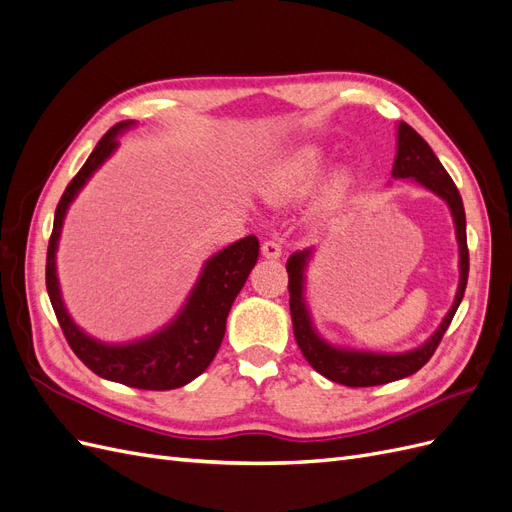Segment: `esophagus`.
Masks as SVG:
<instances>
[{"mask_svg":"<svg viewBox=\"0 0 512 512\" xmlns=\"http://www.w3.org/2000/svg\"><path fill=\"white\" fill-rule=\"evenodd\" d=\"M262 256L265 258H271V260H277L282 256V245H280V241H275V239H267L265 243H262Z\"/></svg>","mask_w":512,"mask_h":512,"instance_id":"34e87169","label":"esophagus"}]
</instances>
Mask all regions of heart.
Segmentation results:
<instances>
[{
  "label": "heart",
  "mask_w": 512,
  "mask_h": 512,
  "mask_svg": "<svg viewBox=\"0 0 512 512\" xmlns=\"http://www.w3.org/2000/svg\"><path fill=\"white\" fill-rule=\"evenodd\" d=\"M324 151L318 147H301L284 160H280L273 168L271 175V190L277 196H303L314 188L318 177L324 168ZM348 177L344 173L335 175L324 192V203L335 205L342 194L346 192Z\"/></svg>",
  "instance_id": "heart-1"
}]
</instances>
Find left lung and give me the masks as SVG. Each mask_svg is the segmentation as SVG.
<instances>
[{"mask_svg":"<svg viewBox=\"0 0 512 512\" xmlns=\"http://www.w3.org/2000/svg\"><path fill=\"white\" fill-rule=\"evenodd\" d=\"M393 177L395 179H414L433 194L444 198L448 207H451L453 220H455V232L459 241V288L457 297L451 307V312L442 320L440 329L433 333L427 342L410 352L404 354H371V352H354V350H339L329 346L327 342L316 335L312 320H309L307 307L303 301V282H305V267L309 260V250L292 254L286 262L288 271V292H290V316H292V331L294 339L307 359L318 374L329 378L333 382H339L344 386H378L393 380L408 378L416 374L431 356L436 352L438 344L451 324L457 307L463 299L468 284V271H470V252H468V237H466V211H463V200L459 196V190L451 175L446 173V168L436 158V153L425 143V138L418 134L414 128H410L406 121L399 123L397 130V156L393 164Z\"/></svg>","mask_w":512,"mask_h":512,"instance_id":"left-lung-1","label":"left lung"}]
</instances>
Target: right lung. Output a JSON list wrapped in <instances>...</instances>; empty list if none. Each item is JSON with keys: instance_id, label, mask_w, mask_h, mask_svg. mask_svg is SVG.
<instances>
[{"instance_id": "1", "label": "right lung", "mask_w": 512, "mask_h": 512, "mask_svg": "<svg viewBox=\"0 0 512 512\" xmlns=\"http://www.w3.org/2000/svg\"><path fill=\"white\" fill-rule=\"evenodd\" d=\"M132 126V121H121L108 130L79 173L68 183L55 209L53 232L46 252V290L59 320V327L66 335L72 352L98 374L100 378L121 382L132 389L145 391H170L192 382L203 374L218 354L224 339L226 318L237 299L247 275L254 269L260 245L254 235L228 245L226 250L215 254L200 273L188 303L181 314L160 333L151 335L143 342L128 346H106L87 337L68 316L55 275V250L61 232V222L72 198L79 194L91 173L111 156L117 147V134Z\"/></svg>"}]
</instances>
